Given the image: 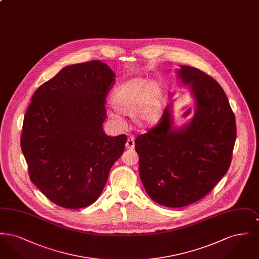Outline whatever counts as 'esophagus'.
Listing matches in <instances>:
<instances>
[{
  "label": "esophagus",
  "mask_w": 259,
  "mask_h": 259,
  "mask_svg": "<svg viewBox=\"0 0 259 259\" xmlns=\"http://www.w3.org/2000/svg\"><path fill=\"white\" fill-rule=\"evenodd\" d=\"M134 141H135V138L133 136H131V137H129L127 139L126 145H125L126 149H133V148H135V142Z\"/></svg>",
  "instance_id": "esophagus-1"
}]
</instances>
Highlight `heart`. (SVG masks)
<instances>
[{
	"label": "heart",
	"instance_id": "b5f03b06",
	"mask_svg": "<svg viewBox=\"0 0 259 259\" xmlns=\"http://www.w3.org/2000/svg\"><path fill=\"white\" fill-rule=\"evenodd\" d=\"M111 108L124 115L134 116L140 128L153 127L160 121L165 99L157 82L135 79L117 88L111 96ZM111 118L122 123V118L116 113H111Z\"/></svg>",
	"mask_w": 259,
	"mask_h": 259
}]
</instances>
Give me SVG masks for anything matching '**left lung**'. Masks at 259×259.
<instances>
[{
	"label": "left lung",
	"instance_id": "left-lung-1",
	"mask_svg": "<svg viewBox=\"0 0 259 259\" xmlns=\"http://www.w3.org/2000/svg\"><path fill=\"white\" fill-rule=\"evenodd\" d=\"M196 112L183 129H172L167 107L160 121L135 140L140 177L156 203L181 208L205 197L228 171L236 141V119L222 87L197 68L181 66Z\"/></svg>",
	"mask_w": 259,
	"mask_h": 259
}]
</instances>
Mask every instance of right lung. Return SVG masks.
Segmentation results:
<instances>
[{
	"label": "right lung",
	"mask_w": 259,
	"mask_h": 259,
	"mask_svg": "<svg viewBox=\"0 0 259 259\" xmlns=\"http://www.w3.org/2000/svg\"><path fill=\"white\" fill-rule=\"evenodd\" d=\"M114 78L98 60L68 66L37 88L26 111L20 145L30 180L60 207L93 204L123 153L127 136L102 128Z\"/></svg>",
	"instance_id": "1"
}]
</instances>
